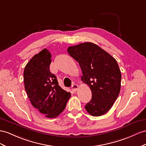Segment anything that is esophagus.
<instances>
[{"mask_svg": "<svg viewBox=\"0 0 146 146\" xmlns=\"http://www.w3.org/2000/svg\"><path fill=\"white\" fill-rule=\"evenodd\" d=\"M78 86L77 85V84H73L72 85V90L74 91V92H76L77 90H78Z\"/></svg>", "mask_w": 146, "mask_h": 146, "instance_id": "esophagus-1", "label": "esophagus"}]
</instances>
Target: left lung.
Masks as SVG:
<instances>
[{
	"label": "left lung",
	"mask_w": 146,
	"mask_h": 146,
	"mask_svg": "<svg viewBox=\"0 0 146 146\" xmlns=\"http://www.w3.org/2000/svg\"><path fill=\"white\" fill-rule=\"evenodd\" d=\"M79 63L81 80L92 91V99L85 106L88 113L99 117L109 111L119 94L121 74L116 60L92 42L70 46L67 50Z\"/></svg>",
	"instance_id": "8db88e82"
}]
</instances>
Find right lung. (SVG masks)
Returning <instances> with one entry per match:
<instances>
[{"label":"right lung","instance_id":"obj_1","mask_svg":"<svg viewBox=\"0 0 146 146\" xmlns=\"http://www.w3.org/2000/svg\"><path fill=\"white\" fill-rule=\"evenodd\" d=\"M51 56L46 48L33 56L25 66L23 79L33 106L53 118L64 110L71 94L59 86L57 78L50 72Z\"/></svg>","mask_w":146,"mask_h":146}]
</instances>
